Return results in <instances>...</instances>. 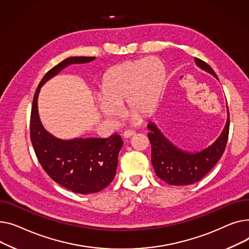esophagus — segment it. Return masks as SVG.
Here are the masks:
<instances>
[{
  "label": "esophagus",
  "mask_w": 249,
  "mask_h": 249,
  "mask_svg": "<svg viewBox=\"0 0 249 249\" xmlns=\"http://www.w3.org/2000/svg\"><path fill=\"white\" fill-rule=\"evenodd\" d=\"M134 136H136V131H134V130H125L124 133V139H129V138L134 137Z\"/></svg>",
  "instance_id": "obj_1"
}]
</instances>
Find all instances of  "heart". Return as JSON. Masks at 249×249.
Wrapping results in <instances>:
<instances>
[{"mask_svg":"<svg viewBox=\"0 0 249 249\" xmlns=\"http://www.w3.org/2000/svg\"><path fill=\"white\" fill-rule=\"evenodd\" d=\"M166 77V67L157 57L112 66L100 78L98 109L109 121L122 118L124 104L128 114L149 116L164 92Z\"/></svg>","mask_w":249,"mask_h":249,"instance_id":"heart-1","label":"heart"}]
</instances>
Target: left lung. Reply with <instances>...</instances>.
I'll use <instances>...</instances> for the list:
<instances>
[{
	"instance_id": "left-lung-1",
	"label": "left lung",
	"mask_w": 249,
	"mask_h": 249,
	"mask_svg": "<svg viewBox=\"0 0 249 249\" xmlns=\"http://www.w3.org/2000/svg\"><path fill=\"white\" fill-rule=\"evenodd\" d=\"M194 61L200 69L219 80L207 63L196 57ZM148 128L150 129L148 138L152 144V165L157 176L170 185H191L205 177L224 153L229 133L228 107L226 124L221 134L208 147L197 152H189L177 147L155 123L151 122Z\"/></svg>"
}]
</instances>
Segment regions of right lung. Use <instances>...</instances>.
<instances>
[{
	"mask_svg": "<svg viewBox=\"0 0 249 249\" xmlns=\"http://www.w3.org/2000/svg\"><path fill=\"white\" fill-rule=\"evenodd\" d=\"M95 57L66 58L50 69L39 83L32 105L30 135L35 154L49 177L70 191L92 194L101 191L113 180L124 142L119 135L107 139L74 138L62 140L54 137L43 126L38 111L41 87L71 64L91 62Z\"/></svg>",
	"mask_w": 249,
	"mask_h": 249,
	"instance_id": "1",
	"label": "right lung"
}]
</instances>
